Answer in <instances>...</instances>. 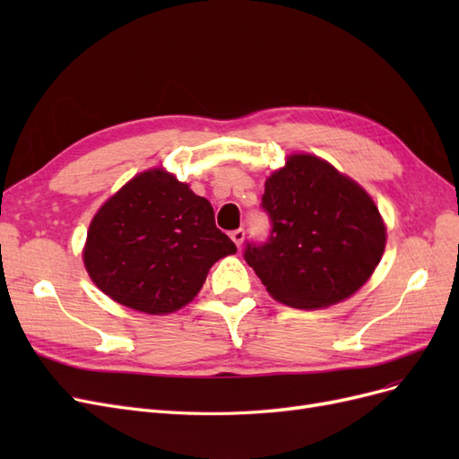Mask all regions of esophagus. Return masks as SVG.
Here are the masks:
<instances>
[{
  "instance_id": "1",
  "label": "esophagus",
  "mask_w": 459,
  "mask_h": 459,
  "mask_svg": "<svg viewBox=\"0 0 459 459\" xmlns=\"http://www.w3.org/2000/svg\"><path fill=\"white\" fill-rule=\"evenodd\" d=\"M231 241L238 245V248H241V245H243V241H245V231L243 230H235V231H231Z\"/></svg>"
}]
</instances>
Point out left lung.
Here are the masks:
<instances>
[{
  "instance_id": "obj_1",
  "label": "left lung",
  "mask_w": 459,
  "mask_h": 459,
  "mask_svg": "<svg viewBox=\"0 0 459 459\" xmlns=\"http://www.w3.org/2000/svg\"><path fill=\"white\" fill-rule=\"evenodd\" d=\"M270 241L245 260L272 299L300 310L327 308L366 285L385 253L386 226L356 179L310 152H293L264 184Z\"/></svg>"
}]
</instances>
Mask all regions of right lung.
Returning a JSON list of instances; mask_svg holds the SVG:
<instances>
[{"label":"right lung","instance_id":"add662e5","mask_svg":"<svg viewBox=\"0 0 459 459\" xmlns=\"http://www.w3.org/2000/svg\"><path fill=\"white\" fill-rule=\"evenodd\" d=\"M235 253L233 241L214 224L211 203L155 166L100 206L82 260L108 299L166 316L195 299L214 262Z\"/></svg>","mask_w":459,"mask_h":459}]
</instances>
